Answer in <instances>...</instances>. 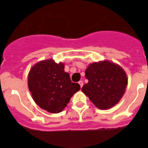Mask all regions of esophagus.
Masks as SVG:
<instances>
[{"mask_svg":"<svg viewBox=\"0 0 148 148\" xmlns=\"http://www.w3.org/2000/svg\"><path fill=\"white\" fill-rule=\"evenodd\" d=\"M79 86H80L81 88H82V86H83V82H82V81H79Z\"/></svg>","mask_w":148,"mask_h":148,"instance_id":"1","label":"esophagus"}]
</instances>
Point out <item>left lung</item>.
Listing matches in <instances>:
<instances>
[{
  "label": "left lung",
  "mask_w": 148,
  "mask_h": 148,
  "mask_svg": "<svg viewBox=\"0 0 148 148\" xmlns=\"http://www.w3.org/2000/svg\"><path fill=\"white\" fill-rule=\"evenodd\" d=\"M85 73L88 82L84 85L82 91L96 107L107 110L122 99L127 78L125 71L119 65L108 60L93 62Z\"/></svg>",
  "instance_id": "8db88e82"
}]
</instances>
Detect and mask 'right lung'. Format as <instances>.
I'll return each mask as SVG.
<instances>
[{"mask_svg":"<svg viewBox=\"0 0 148 148\" xmlns=\"http://www.w3.org/2000/svg\"><path fill=\"white\" fill-rule=\"evenodd\" d=\"M64 67V63H56L52 59L40 61L28 75V86L33 99L49 113L61 112L80 89L79 84L71 82Z\"/></svg>","mask_w":148,"mask_h":148,"instance_id":"add662e5","label":"right lung"}]
</instances>
